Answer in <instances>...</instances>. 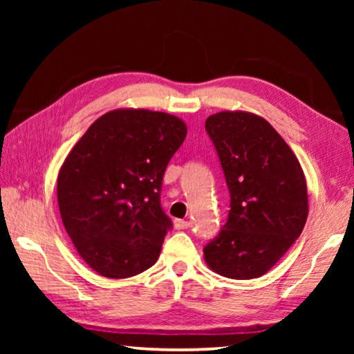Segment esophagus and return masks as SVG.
<instances>
[{"label": "esophagus", "instance_id": "obj_1", "mask_svg": "<svg viewBox=\"0 0 354 354\" xmlns=\"http://www.w3.org/2000/svg\"><path fill=\"white\" fill-rule=\"evenodd\" d=\"M190 221H180V219H176L174 221V227H176L177 230H183V229H188L190 227Z\"/></svg>", "mask_w": 354, "mask_h": 354}]
</instances>
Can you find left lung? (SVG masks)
Instances as JSON below:
<instances>
[{"label": "left lung", "instance_id": "left-lung-1", "mask_svg": "<svg viewBox=\"0 0 354 354\" xmlns=\"http://www.w3.org/2000/svg\"><path fill=\"white\" fill-rule=\"evenodd\" d=\"M230 192L229 219L205 246L216 274L248 280L264 275L301 235L308 187L298 158L268 120L246 111L206 119Z\"/></svg>", "mask_w": 354, "mask_h": 354}]
</instances>
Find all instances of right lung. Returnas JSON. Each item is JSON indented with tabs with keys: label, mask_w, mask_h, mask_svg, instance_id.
I'll use <instances>...</instances> for the list:
<instances>
[{
	"label": "right lung",
	"mask_w": 354,
	"mask_h": 354,
	"mask_svg": "<svg viewBox=\"0 0 354 354\" xmlns=\"http://www.w3.org/2000/svg\"><path fill=\"white\" fill-rule=\"evenodd\" d=\"M187 137L177 115L114 109L90 125L57 174L62 224L80 258L108 279L151 268L172 222L159 192Z\"/></svg>",
	"instance_id": "obj_1"
}]
</instances>
